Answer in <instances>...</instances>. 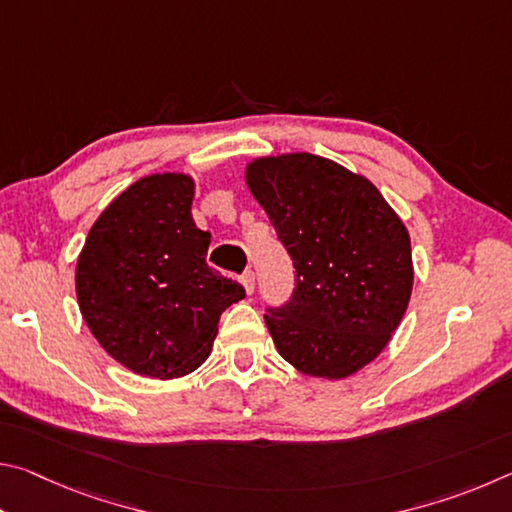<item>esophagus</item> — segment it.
Returning <instances> with one entry per match:
<instances>
[{
    "instance_id": "esophagus-1",
    "label": "esophagus",
    "mask_w": 512,
    "mask_h": 512,
    "mask_svg": "<svg viewBox=\"0 0 512 512\" xmlns=\"http://www.w3.org/2000/svg\"><path fill=\"white\" fill-rule=\"evenodd\" d=\"M241 284H244L246 293L250 296V293L255 291V273L253 271H246L244 275H241Z\"/></svg>"
}]
</instances>
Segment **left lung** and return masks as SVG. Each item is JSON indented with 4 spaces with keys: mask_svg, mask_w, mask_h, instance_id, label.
Listing matches in <instances>:
<instances>
[{
    "mask_svg": "<svg viewBox=\"0 0 512 512\" xmlns=\"http://www.w3.org/2000/svg\"><path fill=\"white\" fill-rule=\"evenodd\" d=\"M244 180L296 266L291 302L264 316L277 352L302 375L352 377L409 307V230L366 176L320 155H262Z\"/></svg>",
    "mask_w": 512,
    "mask_h": 512,
    "instance_id": "1",
    "label": "left lung"
}]
</instances>
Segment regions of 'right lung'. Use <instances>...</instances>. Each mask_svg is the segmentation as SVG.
Here are the masks:
<instances>
[{
    "label": "right lung",
    "instance_id": "right-lung-1",
    "mask_svg": "<svg viewBox=\"0 0 512 512\" xmlns=\"http://www.w3.org/2000/svg\"><path fill=\"white\" fill-rule=\"evenodd\" d=\"M194 192L183 171L140 178L99 214L76 259L85 325L135 375L176 379L203 366L223 309L246 298L205 264L210 232L192 219Z\"/></svg>",
    "mask_w": 512,
    "mask_h": 512
}]
</instances>
